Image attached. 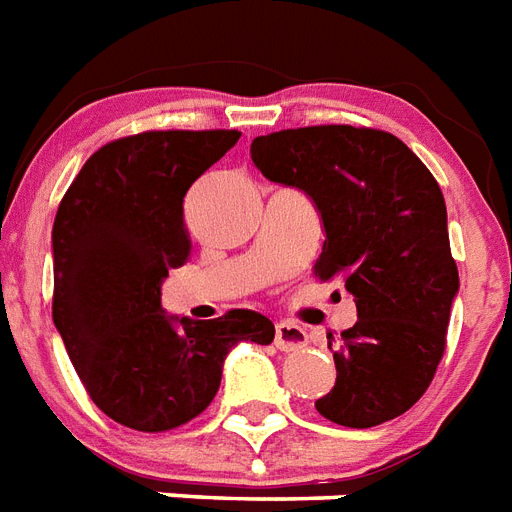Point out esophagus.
Masks as SVG:
<instances>
[{
    "label": "esophagus",
    "mask_w": 512,
    "mask_h": 512,
    "mask_svg": "<svg viewBox=\"0 0 512 512\" xmlns=\"http://www.w3.org/2000/svg\"><path fill=\"white\" fill-rule=\"evenodd\" d=\"M309 343V333L296 322H277L275 325V346L280 351H298Z\"/></svg>",
    "instance_id": "obj_1"
}]
</instances>
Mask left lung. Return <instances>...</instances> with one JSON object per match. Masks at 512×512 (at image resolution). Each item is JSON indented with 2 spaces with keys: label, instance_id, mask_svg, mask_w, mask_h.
Wrapping results in <instances>:
<instances>
[{
  "label": "left lung",
  "instance_id": "8db88e82",
  "mask_svg": "<svg viewBox=\"0 0 512 512\" xmlns=\"http://www.w3.org/2000/svg\"><path fill=\"white\" fill-rule=\"evenodd\" d=\"M251 158L269 182L309 195L325 227L314 272L357 301L333 391L314 407L346 428L399 418L431 386L460 290L436 179L394 134L354 126L256 137Z\"/></svg>",
  "mask_w": 512,
  "mask_h": 512
}]
</instances>
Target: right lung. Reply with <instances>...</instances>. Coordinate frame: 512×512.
I'll list each match as a JSON object with an SVG mask.
<instances>
[{
  "label": "right lung",
  "instance_id": "add662e5",
  "mask_svg": "<svg viewBox=\"0 0 512 512\" xmlns=\"http://www.w3.org/2000/svg\"><path fill=\"white\" fill-rule=\"evenodd\" d=\"M240 132H142L81 166L52 227V320L81 383L108 418L171 431L214 402L237 343L269 346L251 309L195 322L161 306L169 269L190 256L185 195Z\"/></svg>",
  "mask_w": 512,
  "mask_h": 512
}]
</instances>
